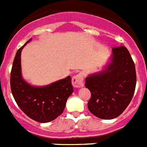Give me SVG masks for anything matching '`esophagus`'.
Returning a JSON list of instances; mask_svg holds the SVG:
<instances>
[{"mask_svg": "<svg viewBox=\"0 0 147 147\" xmlns=\"http://www.w3.org/2000/svg\"><path fill=\"white\" fill-rule=\"evenodd\" d=\"M83 74L82 73H80L74 76L72 79V85L75 88H80L84 86L83 82Z\"/></svg>", "mask_w": 147, "mask_h": 147, "instance_id": "obj_1", "label": "esophagus"}]
</instances>
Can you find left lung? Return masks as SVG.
<instances>
[{"mask_svg": "<svg viewBox=\"0 0 147 147\" xmlns=\"http://www.w3.org/2000/svg\"><path fill=\"white\" fill-rule=\"evenodd\" d=\"M136 80L135 63L127 48L123 45L113 47L108 67L86 78L85 86L91 94L89 111L105 120L118 117L133 97Z\"/></svg>", "mask_w": 147, "mask_h": 147, "instance_id": "obj_1", "label": "left lung"}]
</instances>
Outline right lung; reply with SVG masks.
<instances>
[{"mask_svg":"<svg viewBox=\"0 0 147 147\" xmlns=\"http://www.w3.org/2000/svg\"><path fill=\"white\" fill-rule=\"evenodd\" d=\"M25 45L18 50L14 59L10 74L11 91L18 106L30 118L39 123L50 122L63 112L67 98L73 93L71 77L68 76L43 87L29 85L23 80L21 72V53Z\"/></svg>","mask_w":147,"mask_h":147,"instance_id":"add662e5","label":"right lung"}]
</instances>
